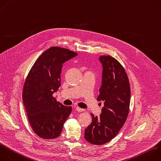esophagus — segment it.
Masks as SVG:
<instances>
[{"instance_id": "34e87169", "label": "esophagus", "mask_w": 161, "mask_h": 161, "mask_svg": "<svg viewBox=\"0 0 161 161\" xmlns=\"http://www.w3.org/2000/svg\"><path fill=\"white\" fill-rule=\"evenodd\" d=\"M76 110L78 111V112H82V111H84V109H82V108H80L79 107H76Z\"/></svg>"}]
</instances>
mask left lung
<instances>
[{
    "mask_svg": "<svg viewBox=\"0 0 161 161\" xmlns=\"http://www.w3.org/2000/svg\"><path fill=\"white\" fill-rule=\"evenodd\" d=\"M102 84L99 101L104 107L99 117L91 113L92 120L85 130V139L94 145H103L114 138L125 123L129 113L130 86L121 64L109 55H101Z\"/></svg>",
    "mask_w": 161,
    "mask_h": 161,
    "instance_id": "1",
    "label": "left lung"
}]
</instances>
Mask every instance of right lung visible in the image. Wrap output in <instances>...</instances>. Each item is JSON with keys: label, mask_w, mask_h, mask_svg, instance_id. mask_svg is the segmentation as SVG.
Segmentation results:
<instances>
[{"label": "right lung", "mask_w": 161, "mask_h": 161, "mask_svg": "<svg viewBox=\"0 0 161 161\" xmlns=\"http://www.w3.org/2000/svg\"><path fill=\"white\" fill-rule=\"evenodd\" d=\"M77 53L69 49L52 47L36 60L25 80L23 101L34 132L43 139L60 136L63 126L72 111L57 101L53 94L61 85L64 63Z\"/></svg>", "instance_id": "1"}]
</instances>
